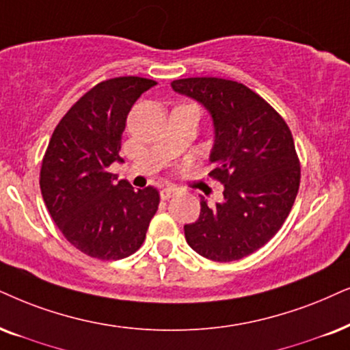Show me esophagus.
<instances>
[{"instance_id":"1","label":"esophagus","mask_w":350,"mask_h":350,"mask_svg":"<svg viewBox=\"0 0 350 350\" xmlns=\"http://www.w3.org/2000/svg\"><path fill=\"white\" fill-rule=\"evenodd\" d=\"M178 192H179L178 187H172V185H167V187L160 190V197L163 198V200H167V198H171L172 196H176V193H178Z\"/></svg>"}]
</instances>
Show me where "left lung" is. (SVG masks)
Returning <instances> with one entry per match:
<instances>
[{
    "label": "left lung",
    "instance_id": "8db88e82",
    "mask_svg": "<svg viewBox=\"0 0 350 350\" xmlns=\"http://www.w3.org/2000/svg\"><path fill=\"white\" fill-rule=\"evenodd\" d=\"M210 114L215 140L210 172L224 185L223 200L185 224L187 244L213 262L254 254L280 231L297 197L300 166L294 139L280 114L250 88L218 77L171 82Z\"/></svg>",
    "mask_w": 350,
    "mask_h": 350
}]
</instances>
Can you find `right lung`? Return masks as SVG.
I'll list each match as a JSON object with an SVG mask.
<instances>
[{
	"instance_id": "add662e5",
	"label": "right lung",
	"mask_w": 350,
	"mask_h": 350,
	"mask_svg": "<svg viewBox=\"0 0 350 350\" xmlns=\"http://www.w3.org/2000/svg\"><path fill=\"white\" fill-rule=\"evenodd\" d=\"M157 82L116 77L98 83L66 113L53 132L40 189L53 221L83 254L121 260L142 245L157 213V189L135 190L108 172L119 157L132 105Z\"/></svg>"
}]
</instances>
